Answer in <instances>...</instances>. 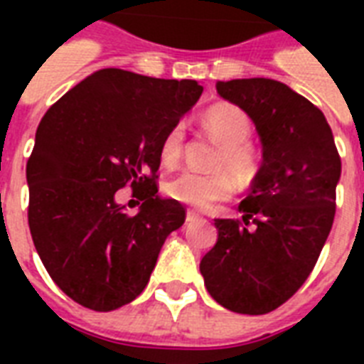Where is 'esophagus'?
Here are the masks:
<instances>
[{
	"label": "esophagus",
	"mask_w": 364,
	"mask_h": 364,
	"mask_svg": "<svg viewBox=\"0 0 364 364\" xmlns=\"http://www.w3.org/2000/svg\"><path fill=\"white\" fill-rule=\"evenodd\" d=\"M198 221H202V217H200L196 211L188 210L187 211V225H193V223H198Z\"/></svg>",
	"instance_id": "1"
}]
</instances>
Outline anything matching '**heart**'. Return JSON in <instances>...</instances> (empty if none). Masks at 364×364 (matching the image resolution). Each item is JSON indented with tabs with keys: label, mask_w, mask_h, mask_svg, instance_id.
<instances>
[{
	"label": "heart",
	"mask_w": 364,
	"mask_h": 364,
	"mask_svg": "<svg viewBox=\"0 0 364 364\" xmlns=\"http://www.w3.org/2000/svg\"><path fill=\"white\" fill-rule=\"evenodd\" d=\"M202 124L211 136L221 141L213 166L228 168L236 176L245 177L255 170L259 153L247 137L253 132V121L247 111L234 104H215L205 111ZM185 147V124L177 122L166 132L160 143V159L164 164H176ZM234 191V181L225 170H185L168 181L166 194L194 210H208L215 202L227 200Z\"/></svg>",
	"instance_id": "b5f03b06"
}]
</instances>
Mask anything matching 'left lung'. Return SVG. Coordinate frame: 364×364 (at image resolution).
Here are the masks:
<instances>
[{
  "instance_id": "obj_1",
  "label": "left lung",
  "mask_w": 364,
  "mask_h": 364,
  "mask_svg": "<svg viewBox=\"0 0 364 364\" xmlns=\"http://www.w3.org/2000/svg\"><path fill=\"white\" fill-rule=\"evenodd\" d=\"M217 92L253 119L262 166L238 205L242 219H215L219 236L200 272L227 310L262 316L314 270L333 228L342 160L321 109L287 85L234 79Z\"/></svg>"
}]
</instances>
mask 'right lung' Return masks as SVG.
Segmentation results:
<instances>
[{
    "mask_svg": "<svg viewBox=\"0 0 364 364\" xmlns=\"http://www.w3.org/2000/svg\"><path fill=\"white\" fill-rule=\"evenodd\" d=\"M202 94L196 81L100 70L37 126L28 160V225L53 282L77 304L111 311L141 294L168 234L185 223L160 200V143ZM128 184L136 216L116 204Z\"/></svg>",
    "mask_w": 364,
    "mask_h": 364,
    "instance_id": "obj_1",
    "label": "right lung"
}]
</instances>
